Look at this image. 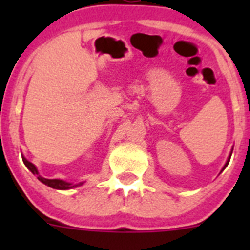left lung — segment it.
Instances as JSON below:
<instances>
[{
    "label": "left lung",
    "instance_id": "obj_1",
    "mask_svg": "<svg viewBox=\"0 0 250 250\" xmlns=\"http://www.w3.org/2000/svg\"><path fill=\"white\" fill-rule=\"evenodd\" d=\"M231 152H233V149H231V151H230V154H229V156H228V160H227V163H225L224 164V167H223V169H222V171L223 170L225 169V167H228V164H229V160H230V156H231ZM222 171H220V173H222Z\"/></svg>",
    "mask_w": 250,
    "mask_h": 250
}]
</instances>
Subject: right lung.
I'll use <instances>...</instances> for the list:
<instances>
[{
    "instance_id": "add662e5",
    "label": "right lung",
    "mask_w": 250,
    "mask_h": 250,
    "mask_svg": "<svg viewBox=\"0 0 250 250\" xmlns=\"http://www.w3.org/2000/svg\"><path fill=\"white\" fill-rule=\"evenodd\" d=\"M22 160H23V163H25V165L27 167V169L30 170L31 173L37 176V179H39L40 182L43 183V184L47 185V187L52 188V189H57V190H68V189L77 188V187H80V185L83 184V182L79 183V184H74V183L66 182V180H62V179H46V178H43V176L40 175L37 167H35V165L32 164L31 161H28L25 156H22Z\"/></svg>"
}]
</instances>
